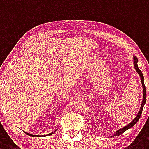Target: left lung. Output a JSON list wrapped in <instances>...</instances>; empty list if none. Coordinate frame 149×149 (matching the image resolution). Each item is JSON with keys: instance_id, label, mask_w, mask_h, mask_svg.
Here are the masks:
<instances>
[{"instance_id": "obj_1", "label": "left lung", "mask_w": 149, "mask_h": 149, "mask_svg": "<svg viewBox=\"0 0 149 149\" xmlns=\"http://www.w3.org/2000/svg\"><path fill=\"white\" fill-rule=\"evenodd\" d=\"M137 61H138L137 58H136V56H134V65L135 70H136V72H137V73L139 74V76H140V79H141V82H142V86H143V102H142V104H141V107H140V111L138 112V113H137V115L136 116V117H135L134 119V120L129 123V124L127 125L126 126H125V127H123V128H120V129L117 130L116 132V134H113L112 136H119V135H120L121 134H123L124 131H125L126 130H128V128H132V127H133L134 125L137 123L138 120H140V116H141V113H142V111H143V106H144V104H146V86H145V84H144V77H143V73H142L141 70H140L139 69V68H138Z\"/></svg>"}]
</instances>
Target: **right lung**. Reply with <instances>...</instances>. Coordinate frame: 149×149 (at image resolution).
<instances>
[{
  "label": "right lung",
  "mask_w": 149,
  "mask_h": 149,
  "mask_svg": "<svg viewBox=\"0 0 149 149\" xmlns=\"http://www.w3.org/2000/svg\"><path fill=\"white\" fill-rule=\"evenodd\" d=\"M56 131H53V132H52V133H50V134H47V135H45V136H48V135H52V134H53L55 133V132H56ZM25 133L27 135H29V136H38V135H33V134H28V133H26V132H25ZM42 136H44V135H42Z\"/></svg>",
  "instance_id": "obj_1"
}]
</instances>
